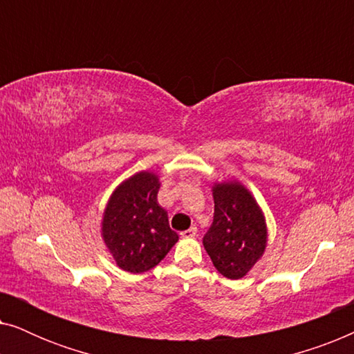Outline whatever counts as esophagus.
<instances>
[{
    "mask_svg": "<svg viewBox=\"0 0 354 354\" xmlns=\"http://www.w3.org/2000/svg\"><path fill=\"white\" fill-rule=\"evenodd\" d=\"M196 234H198L196 227H190L188 230L180 232V236H182V239H193V236H196Z\"/></svg>",
    "mask_w": 354,
    "mask_h": 354,
    "instance_id": "34e87169",
    "label": "esophagus"
}]
</instances>
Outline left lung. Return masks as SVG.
<instances>
[{"label":"left lung","mask_w":354,"mask_h":354,"mask_svg":"<svg viewBox=\"0 0 354 354\" xmlns=\"http://www.w3.org/2000/svg\"><path fill=\"white\" fill-rule=\"evenodd\" d=\"M214 219L203 236L214 268L227 279L245 277L264 254L268 229L263 211L240 182L214 183Z\"/></svg>","instance_id":"obj_1"}]
</instances>
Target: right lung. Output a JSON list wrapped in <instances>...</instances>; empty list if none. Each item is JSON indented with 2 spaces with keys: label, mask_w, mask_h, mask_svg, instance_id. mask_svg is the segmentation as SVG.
<instances>
[{
  "label": "right lung",
  "mask_w": 354,
  "mask_h": 354,
  "mask_svg": "<svg viewBox=\"0 0 354 354\" xmlns=\"http://www.w3.org/2000/svg\"><path fill=\"white\" fill-rule=\"evenodd\" d=\"M159 185L156 174L137 172L115 188L106 205L101 235L115 264L127 272L153 269L178 240L158 203Z\"/></svg>",
  "instance_id": "add662e5"
}]
</instances>
